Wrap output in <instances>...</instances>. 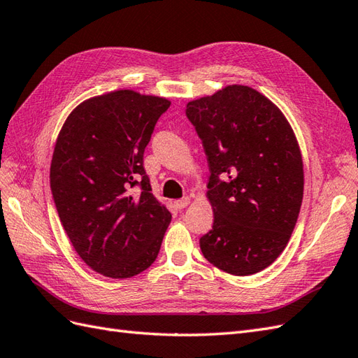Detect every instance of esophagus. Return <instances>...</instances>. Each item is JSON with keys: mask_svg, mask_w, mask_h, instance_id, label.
<instances>
[{"mask_svg": "<svg viewBox=\"0 0 358 358\" xmlns=\"http://www.w3.org/2000/svg\"><path fill=\"white\" fill-rule=\"evenodd\" d=\"M189 203H190V199H189L187 196H185V198H181V199L176 201V207H177L178 210H182V208H186V207L189 206Z\"/></svg>", "mask_w": 358, "mask_h": 358, "instance_id": "obj_1", "label": "esophagus"}]
</instances>
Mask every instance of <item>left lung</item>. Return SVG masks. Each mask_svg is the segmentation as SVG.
<instances>
[{
  "label": "left lung",
  "instance_id": "obj_1",
  "mask_svg": "<svg viewBox=\"0 0 358 358\" xmlns=\"http://www.w3.org/2000/svg\"><path fill=\"white\" fill-rule=\"evenodd\" d=\"M186 116L207 155L215 221L204 257L233 275L268 268L286 248L304 194L302 157L287 119L248 86L190 101Z\"/></svg>",
  "mask_w": 358,
  "mask_h": 358
}]
</instances>
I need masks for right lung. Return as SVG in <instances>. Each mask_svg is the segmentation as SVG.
Instances as JSON below:
<instances>
[{
  "label": "right lung",
  "mask_w": 358,
  "mask_h": 358,
  "mask_svg": "<svg viewBox=\"0 0 358 358\" xmlns=\"http://www.w3.org/2000/svg\"><path fill=\"white\" fill-rule=\"evenodd\" d=\"M169 106L133 90L110 92L81 103L57 137L54 204L81 260L104 277H134L159 255L171 213L151 194L143 152Z\"/></svg>",
  "instance_id": "add662e5"
}]
</instances>
